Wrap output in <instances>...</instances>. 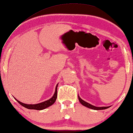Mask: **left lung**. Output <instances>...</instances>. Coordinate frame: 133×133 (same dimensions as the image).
<instances>
[{
    "label": "left lung",
    "instance_id": "obj_1",
    "mask_svg": "<svg viewBox=\"0 0 133 133\" xmlns=\"http://www.w3.org/2000/svg\"><path fill=\"white\" fill-rule=\"evenodd\" d=\"M78 98H79V100L80 101V102L81 103V104L84 105V106L86 107H88V108H90L92 109H94V110H102V109H107L110 107H96L95 106H94V105H92L91 104H89V103L85 102V101H83V99H82L80 98L79 96H78Z\"/></svg>",
    "mask_w": 133,
    "mask_h": 133
}]
</instances>
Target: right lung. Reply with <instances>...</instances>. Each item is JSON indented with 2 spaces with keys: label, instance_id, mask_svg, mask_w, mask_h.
<instances>
[{
  "label": "right lung",
  "instance_id": "right-lung-1",
  "mask_svg": "<svg viewBox=\"0 0 133 133\" xmlns=\"http://www.w3.org/2000/svg\"><path fill=\"white\" fill-rule=\"evenodd\" d=\"M57 86L58 84L56 85V90L55 92H54V95L52 96L51 98H50V99H48L46 101H44V102L39 103V104H24V103L20 102L18 100L16 99V98H15V99L18 101L19 104H21L22 106L24 107L25 108H28L29 109H36V110H43L45 108H47L50 106H51L52 104H54V102H56V100L57 99Z\"/></svg>",
  "mask_w": 133,
  "mask_h": 133
}]
</instances>
